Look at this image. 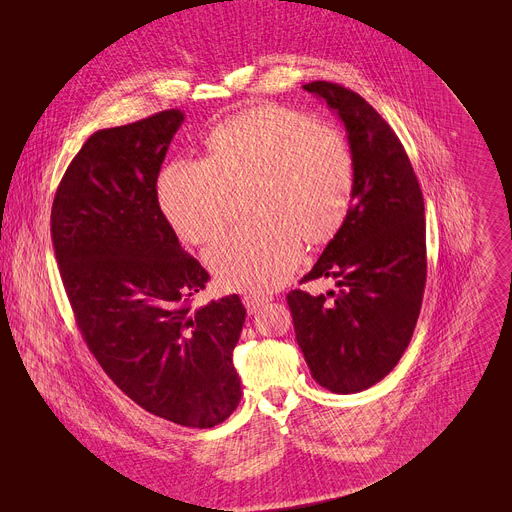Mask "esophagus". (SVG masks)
Listing matches in <instances>:
<instances>
[{
    "mask_svg": "<svg viewBox=\"0 0 512 512\" xmlns=\"http://www.w3.org/2000/svg\"><path fill=\"white\" fill-rule=\"evenodd\" d=\"M242 303H245L247 311L253 315V313H257L259 309H263V305H267V299H265V297H259V294H247V297L242 299Z\"/></svg>",
    "mask_w": 512,
    "mask_h": 512,
    "instance_id": "obj_1",
    "label": "esophagus"
}]
</instances>
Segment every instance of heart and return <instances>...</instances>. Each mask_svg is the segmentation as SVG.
I'll use <instances>...</instances> for the list:
<instances>
[{
    "instance_id": "obj_1",
    "label": "heart",
    "mask_w": 512,
    "mask_h": 512,
    "mask_svg": "<svg viewBox=\"0 0 512 512\" xmlns=\"http://www.w3.org/2000/svg\"><path fill=\"white\" fill-rule=\"evenodd\" d=\"M207 159H176L159 178V203L193 245L218 236L232 215V191L249 188L253 220L205 253L228 290L267 292L288 280L303 238L324 245L346 220L355 159L344 134L278 103L247 107L207 134Z\"/></svg>"
}]
</instances>
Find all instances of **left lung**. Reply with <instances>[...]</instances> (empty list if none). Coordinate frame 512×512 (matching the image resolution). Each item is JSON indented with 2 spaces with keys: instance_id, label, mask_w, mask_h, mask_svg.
I'll return each instance as SVG.
<instances>
[{
  "instance_id": "8db88e82",
  "label": "left lung",
  "mask_w": 512,
  "mask_h": 512,
  "mask_svg": "<svg viewBox=\"0 0 512 512\" xmlns=\"http://www.w3.org/2000/svg\"><path fill=\"white\" fill-rule=\"evenodd\" d=\"M303 89L344 122L355 186L344 224L301 280L334 278L340 290H292L286 301L313 380L355 394L386 378L411 342L427 276L423 195L405 147L359 93L326 80Z\"/></svg>"
}]
</instances>
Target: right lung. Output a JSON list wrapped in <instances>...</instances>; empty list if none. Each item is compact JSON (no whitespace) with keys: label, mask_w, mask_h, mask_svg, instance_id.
<instances>
[{"label":"right lung","mask_w":512,"mask_h":512,"mask_svg":"<svg viewBox=\"0 0 512 512\" xmlns=\"http://www.w3.org/2000/svg\"><path fill=\"white\" fill-rule=\"evenodd\" d=\"M180 110L103 128L70 161L51 205V240L76 326L112 382L145 411L213 427L240 402L232 351L238 294L191 311L209 274L157 201Z\"/></svg>","instance_id":"1"}]
</instances>
